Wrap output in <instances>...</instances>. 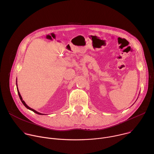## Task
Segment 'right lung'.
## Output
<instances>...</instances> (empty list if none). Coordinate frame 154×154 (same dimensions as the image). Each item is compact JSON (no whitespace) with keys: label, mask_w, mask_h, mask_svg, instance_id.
Here are the masks:
<instances>
[{"label":"right lung","mask_w":154,"mask_h":154,"mask_svg":"<svg viewBox=\"0 0 154 154\" xmlns=\"http://www.w3.org/2000/svg\"><path fill=\"white\" fill-rule=\"evenodd\" d=\"M16 86H17V93H18V94H19V98H20V100H21V102H22V103H23V104H24V105L27 108H28L29 109H30V110H32V112H33L34 113H36V114H38V115H43L44 114H42V113H39V112H36V110H35L34 109H32V108H31L30 107H29L26 103V102L23 100V98H22V96H20V93H19V90H18V88H17V80H16Z\"/></svg>","instance_id":"1"}]
</instances>
